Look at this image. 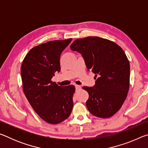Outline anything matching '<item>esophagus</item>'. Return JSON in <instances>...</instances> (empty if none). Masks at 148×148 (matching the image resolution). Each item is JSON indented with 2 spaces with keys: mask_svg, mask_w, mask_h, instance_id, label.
Instances as JSON below:
<instances>
[{
  "mask_svg": "<svg viewBox=\"0 0 148 148\" xmlns=\"http://www.w3.org/2000/svg\"><path fill=\"white\" fill-rule=\"evenodd\" d=\"M75 87H76V91H79V89H81V88H82L81 86H78V85H76V86H75Z\"/></svg>",
  "mask_w": 148,
  "mask_h": 148,
  "instance_id": "1",
  "label": "esophagus"
}]
</instances>
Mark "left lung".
Segmentation results:
<instances>
[{
    "mask_svg": "<svg viewBox=\"0 0 148 148\" xmlns=\"http://www.w3.org/2000/svg\"><path fill=\"white\" fill-rule=\"evenodd\" d=\"M70 47L82 54L87 69L95 74V86L83 87L89 93L87 109L101 118L114 116L129 89L130 64L124 51L115 42L97 36L77 39Z\"/></svg>",
    "mask_w": 148,
    "mask_h": 148,
    "instance_id": "8db88e82",
    "label": "left lung"
}]
</instances>
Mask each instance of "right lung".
I'll use <instances>...</instances> for the list:
<instances>
[{"label": "right lung", "mask_w": 148, "mask_h": 148, "mask_svg": "<svg viewBox=\"0 0 148 148\" xmlns=\"http://www.w3.org/2000/svg\"><path fill=\"white\" fill-rule=\"evenodd\" d=\"M72 40L49 41L32 47L21 64L24 94L35 112L50 124L64 121L73 108L74 86H59L51 81L61 70L62 51Z\"/></svg>", "instance_id": "add662e5"}]
</instances>
